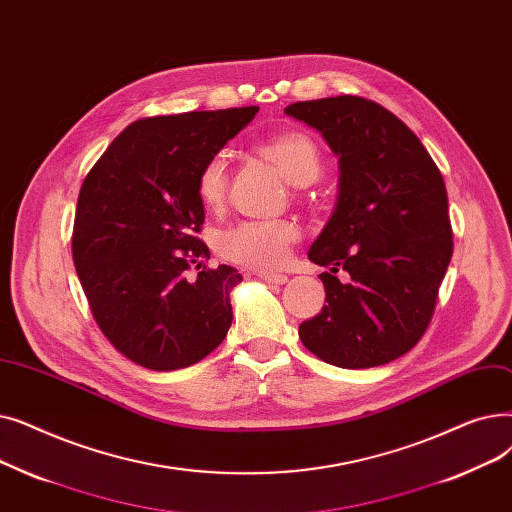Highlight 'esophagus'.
<instances>
[{
	"label": "esophagus",
	"instance_id": "obj_1",
	"mask_svg": "<svg viewBox=\"0 0 512 512\" xmlns=\"http://www.w3.org/2000/svg\"><path fill=\"white\" fill-rule=\"evenodd\" d=\"M264 283H271V285H285L287 277L285 275H273V273H260L258 275Z\"/></svg>",
	"mask_w": 512,
	"mask_h": 512
}]
</instances>
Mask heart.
<instances>
[{"label":"heart","instance_id":"obj_1","mask_svg":"<svg viewBox=\"0 0 512 512\" xmlns=\"http://www.w3.org/2000/svg\"><path fill=\"white\" fill-rule=\"evenodd\" d=\"M258 154L273 162L294 187H306L321 175V148L304 131H283L258 145ZM229 187V162L225 154L210 156L196 177L198 200L208 210H221ZM300 239L298 225L291 221H248L221 237L218 252L233 264L269 273L289 260L291 248Z\"/></svg>","mask_w":512,"mask_h":512}]
</instances>
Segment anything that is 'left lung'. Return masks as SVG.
<instances>
[{
  "label": "left lung",
  "mask_w": 512,
  "mask_h": 512,
  "mask_svg": "<svg viewBox=\"0 0 512 512\" xmlns=\"http://www.w3.org/2000/svg\"><path fill=\"white\" fill-rule=\"evenodd\" d=\"M285 114L319 131L339 166L335 208L308 250L329 266L319 275L327 304L300 325L302 344L342 369L392 362L423 337L452 258L440 168L398 116L364 97L298 102Z\"/></svg>",
  "instance_id": "1"
}]
</instances>
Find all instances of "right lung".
<instances>
[{
	"label": "right lung",
	"instance_id": "add662e5",
	"mask_svg": "<svg viewBox=\"0 0 512 512\" xmlns=\"http://www.w3.org/2000/svg\"><path fill=\"white\" fill-rule=\"evenodd\" d=\"M258 108L143 118L120 133L83 181L72 260L97 325L112 346L152 371L200 362L233 321L237 269L221 264L187 279L210 250L196 237L202 164Z\"/></svg>",
	"mask_w": 512,
	"mask_h": 512
}]
</instances>
